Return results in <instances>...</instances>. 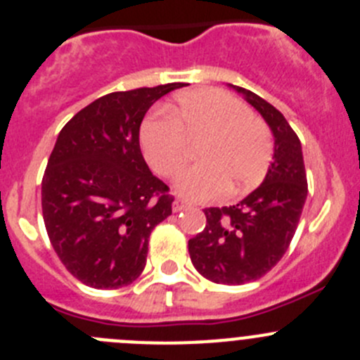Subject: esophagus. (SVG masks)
Here are the masks:
<instances>
[{"instance_id": "1", "label": "esophagus", "mask_w": 360, "mask_h": 360, "mask_svg": "<svg viewBox=\"0 0 360 360\" xmlns=\"http://www.w3.org/2000/svg\"><path fill=\"white\" fill-rule=\"evenodd\" d=\"M191 204L190 202L183 200V198H176V200L172 202V211L174 212H181V211H186V209H190Z\"/></svg>"}]
</instances>
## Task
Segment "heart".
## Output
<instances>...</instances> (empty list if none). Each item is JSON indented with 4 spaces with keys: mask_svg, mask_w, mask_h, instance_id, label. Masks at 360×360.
Masks as SVG:
<instances>
[{
    "mask_svg": "<svg viewBox=\"0 0 360 360\" xmlns=\"http://www.w3.org/2000/svg\"><path fill=\"white\" fill-rule=\"evenodd\" d=\"M172 117H151L142 124L141 146L153 170L176 172L188 158V141L204 137L198 148L202 163L179 170L174 188L190 200H211L226 191L246 193L267 172L273 141L267 124L246 105L219 89L183 93Z\"/></svg>",
    "mask_w": 360,
    "mask_h": 360,
    "instance_id": "heart-1",
    "label": "heart"
}]
</instances>
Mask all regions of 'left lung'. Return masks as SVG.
I'll use <instances>...</instances> for the list:
<instances>
[{"instance_id":"8db88e82","label":"left lung","mask_w":360,"mask_h":360,"mask_svg":"<svg viewBox=\"0 0 360 360\" xmlns=\"http://www.w3.org/2000/svg\"><path fill=\"white\" fill-rule=\"evenodd\" d=\"M229 86L273 131V162L260 186L239 204L204 209L207 223L188 240V251L209 281L243 285L267 274L288 250L308 197V181L301 141L283 114L244 87Z\"/></svg>"}]
</instances>
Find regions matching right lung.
<instances>
[{"label": "right lung", "instance_id": "add662e5", "mask_svg": "<svg viewBox=\"0 0 360 360\" xmlns=\"http://www.w3.org/2000/svg\"><path fill=\"white\" fill-rule=\"evenodd\" d=\"M183 82L109 93L59 131L41 179L45 229L59 260L93 288L134 283L151 230L172 214L169 186L139 142L149 107Z\"/></svg>", "mask_w": 360, "mask_h": 360}]
</instances>
